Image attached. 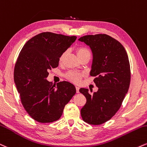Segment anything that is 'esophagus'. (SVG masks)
Instances as JSON below:
<instances>
[{"mask_svg":"<svg viewBox=\"0 0 147 147\" xmlns=\"http://www.w3.org/2000/svg\"><path fill=\"white\" fill-rule=\"evenodd\" d=\"M76 92H77V93L79 92V88L78 86H76Z\"/></svg>","mask_w":147,"mask_h":147,"instance_id":"esophagus-1","label":"esophagus"}]
</instances>
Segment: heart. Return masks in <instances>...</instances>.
I'll use <instances>...</instances> for the list:
<instances>
[{
	"mask_svg": "<svg viewBox=\"0 0 147 147\" xmlns=\"http://www.w3.org/2000/svg\"><path fill=\"white\" fill-rule=\"evenodd\" d=\"M67 52L65 51L61 55V56L59 57V62H62L63 59H64L65 56L66 55ZM77 54L78 57H81L85 56V55H90V52L88 50V49L85 47H79L77 49ZM84 76V74L82 72H77V71H71L69 72L66 75V77L68 80L73 83H79L80 80L82 78V77Z\"/></svg>",
	"mask_w": 147,
	"mask_h": 147,
	"instance_id": "heart-1",
	"label": "heart"
}]
</instances>
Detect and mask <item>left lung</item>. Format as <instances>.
I'll list each match as a JSON object with an SVG mask.
<instances>
[{
  "mask_svg": "<svg viewBox=\"0 0 147 147\" xmlns=\"http://www.w3.org/2000/svg\"><path fill=\"white\" fill-rule=\"evenodd\" d=\"M92 53L90 75L98 91L92 94L87 88L79 92L86 102L81 109L82 119L90 125H100L111 119L121 107L129 88L131 72L129 57L123 46L108 35H85L79 39Z\"/></svg>",
  "mask_w": 147,
  "mask_h": 147,
  "instance_id": "obj_1",
  "label": "left lung"
}]
</instances>
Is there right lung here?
I'll return each instance as SVG.
<instances>
[{
	"mask_svg": "<svg viewBox=\"0 0 147 147\" xmlns=\"http://www.w3.org/2000/svg\"><path fill=\"white\" fill-rule=\"evenodd\" d=\"M76 39V36L43 32L22 47L14 68V82L22 105L35 121L42 123L57 121L76 93L71 83L62 81L56 87L47 79L49 70L58 66L59 57Z\"/></svg>",
	"mask_w": 147,
	"mask_h": 147,
	"instance_id": "obj_1",
	"label": "right lung"
}]
</instances>
